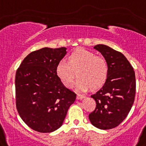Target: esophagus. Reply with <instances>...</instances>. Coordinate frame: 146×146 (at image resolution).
<instances>
[{
	"instance_id": "1",
	"label": "esophagus",
	"mask_w": 146,
	"mask_h": 146,
	"mask_svg": "<svg viewBox=\"0 0 146 146\" xmlns=\"http://www.w3.org/2000/svg\"><path fill=\"white\" fill-rule=\"evenodd\" d=\"M85 98V96H84V95L77 94V96H76V99H78V100H81V99H82V98Z\"/></svg>"
}]
</instances>
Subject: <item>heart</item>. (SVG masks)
Segmentation results:
<instances>
[{
  "instance_id": "b5f03b06",
  "label": "heart",
  "mask_w": 146,
  "mask_h": 146,
  "mask_svg": "<svg viewBox=\"0 0 146 146\" xmlns=\"http://www.w3.org/2000/svg\"><path fill=\"white\" fill-rule=\"evenodd\" d=\"M56 73L62 83L71 88L75 79L78 78L77 87L82 91L89 89L97 90L106 83L109 74L108 64L102 56L92 52L78 48L70 54L68 62L60 61Z\"/></svg>"
}]
</instances>
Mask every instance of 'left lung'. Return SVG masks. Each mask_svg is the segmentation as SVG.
Wrapping results in <instances>:
<instances>
[{
  "instance_id": "obj_1",
  "label": "left lung",
  "mask_w": 146,
  "mask_h": 146,
  "mask_svg": "<svg viewBox=\"0 0 146 146\" xmlns=\"http://www.w3.org/2000/svg\"><path fill=\"white\" fill-rule=\"evenodd\" d=\"M106 61L108 78L104 85L91 97L96 107L89 115L91 123L100 129L116 127L127 117L134 101L135 73L132 66L120 52L105 45L94 46Z\"/></svg>"
}]
</instances>
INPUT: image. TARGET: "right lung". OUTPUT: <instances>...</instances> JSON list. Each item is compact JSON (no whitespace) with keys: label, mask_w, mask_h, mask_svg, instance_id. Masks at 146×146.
<instances>
[{"label":"right lung","mask_w":146,"mask_h":146,"mask_svg":"<svg viewBox=\"0 0 146 146\" xmlns=\"http://www.w3.org/2000/svg\"><path fill=\"white\" fill-rule=\"evenodd\" d=\"M67 48H43L29 54L15 76L16 107L28 126L42 133L61 127L76 94L64 86L56 73Z\"/></svg>","instance_id":"right-lung-1"}]
</instances>
